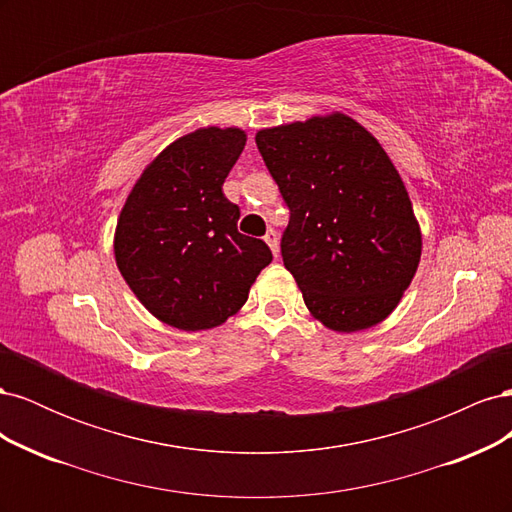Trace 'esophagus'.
I'll return each instance as SVG.
<instances>
[{
  "label": "esophagus",
  "instance_id": "obj_1",
  "mask_svg": "<svg viewBox=\"0 0 512 512\" xmlns=\"http://www.w3.org/2000/svg\"><path fill=\"white\" fill-rule=\"evenodd\" d=\"M265 241H267V245L271 247V252H273V256L277 258L280 256V237H277V232L273 230V228H269L267 230V235H265Z\"/></svg>",
  "mask_w": 512,
  "mask_h": 512
}]
</instances>
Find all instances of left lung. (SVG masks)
Listing matches in <instances>:
<instances>
[{"label":"left lung","instance_id":"1","mask_svg":"<svg viewBox=\"0 0 512 512\" xmlns=\"http://www.w3.org/2000/svg\"><path fill=\"white\" fill-rule=\"evenodd\" d=\"M290 209L284 267L318 322L376 327L404 297L423 252L406 183L378 138L333 111L256 132Z\"/></svg>","mask_w":512,"mask_h":512}]
</instances>
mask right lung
Listing matches in <instances>:
<instances>
[{"label":"right lung","mask_w":512,"mask_h":512,"mask_svg":"<svg viewBox=\"0 0 512 512\" xmlns=\"http://www.w3.org/2000/svg\"><path fill=\"white\" fill-rule=\"evenodd\" d=\"M245 141V130L235 126L179 136L145 166L121 207L117 269L168 327H220L273 260L265 241L237 230L239 207L222 192Z\"/></svg>","instance_id":"1"}]
</instances>
